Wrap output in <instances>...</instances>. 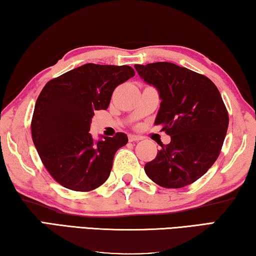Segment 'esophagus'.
<instances>
[{
  "instance_id": "obj_1",
  "label": "esophagus",
  "mask_w": 256,
  "mask_h": 256,
  "mask_svg": "<svg viewBox=\"0 0 256 256\" xmlns=\"http://www.w3.org/2000/svg\"><path fill=\"white\" fill-rule=\"evenodd\" d=\"M128 140H129V142H137V140H140L142 137L137 136V135H132V134H130V135L128 136Z\"/></svg>"
}]
</instances>
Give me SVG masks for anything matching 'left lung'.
I'll list each match as a JSON object with an SVG mask.
<instances>
[{
    "label": "left lung",
    "mask_w": 256,
    "mask_h": 256,
    "mask_svg": "<svg viewBox=\"0 0 256 256\" xmlns=\"http://www.w3.org/2000/svg\"><path fill=\"white\" fill-rule=\"evenodd\" d=\"M138 75L153 85L160 98L155 124L171 136L160 144L145 172L163 188H183L198 180L216 162L225 140L228 112L212 80L173 62L135 65Z\"/></svg>",
    "instance_id": "1"
}]
</instances>
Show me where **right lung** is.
<instances>
[{
	"instance_id": "1",
	"label": "right lung",
	"mask_w": 256,
	"mask_h": 256,
	"mask_svg": "<svg viewBox=\"0 0 256 256\" xmlns=\"http://www.w3.org/2000/svg\"><path fill=\"white\" fill-rule=\"evenodd\" d=\"M135 75L130 66L88 62L44 85L36 101L31 134L44 168L60 186L91 191L110 176L116 152L128 142L124 132L94 140L96 110H106L119 84Z\"/></svg>"
}]
</instances>
